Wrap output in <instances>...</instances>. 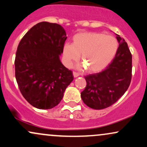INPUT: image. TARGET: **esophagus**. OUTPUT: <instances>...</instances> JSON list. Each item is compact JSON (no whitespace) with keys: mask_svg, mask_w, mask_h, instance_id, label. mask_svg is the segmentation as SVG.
<instances>
[{"mask_svg":"<svg viewBox=\"0 0 147 147\" xmlns=\"http://www.w3.org/2000/svg\"><path fill=\"white\" fill-rule=\"evenodd\" d=\"M79 73H78V72H75V71L73 72V76H74V77H79Z\"/></svg>","mask_w":147,"mask_h":147,"instance_id":"1","label":"esophagus"}]
</instances>
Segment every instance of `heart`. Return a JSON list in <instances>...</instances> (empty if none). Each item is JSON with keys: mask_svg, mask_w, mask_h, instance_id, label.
<instances>
[{"mask_svg": "<svg viewBox=\"0 0 147 147\" xmlns=\"http://www.w3.org/2000/svg\"><path fill=\"white\" fill-rule=\"evenodd\" d=\"M118 48L115 37L99 32H82L73 37L72 44L66 43L63 55L67 63L81 60L87 71L95 72L106 68L114 58Z\"/></svg>", "mask_w": 147, "mask_h": 147, "instance_id": "heart-1", "label": "heart"}]
</instances>
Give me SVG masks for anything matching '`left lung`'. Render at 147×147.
<instances>
[{
  "label": "left lung",
  "mask_w": 147,
  "mask_h": 147,
  "mask_svg": "<svg viewBox=\"0 0 147 147\" xmlns=\"http://www.w3.org/2000/svg\"><path fill=\"white\" fill-rule=\"evenodd\" d=\"M117 52L105 70L85 76L86 86L81 92L84 104L100 110L115 104L129 87L132 76V55L125 40L117 34Z\"/></svg>",
  "instance_id": "8db88e82"
}]
</instances>
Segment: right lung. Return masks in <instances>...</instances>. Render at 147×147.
<instances>
[{"label":"right lung","instance_id":"add662e5","mask_svg":"<svg viewBox=\"0 0 147 147\" xmlns=\"http://www.w3.org/2000/svg\"><path fill=\"white\" fill-rule=\"evenodd\" d=\"M66 33L60 25L37 23L22 38L15 58V76L24 98L34 107L58 105L73 80L71 70L60 61Z\"/></svg>","mask_w":147,"mask_h":147}]
</instances>
